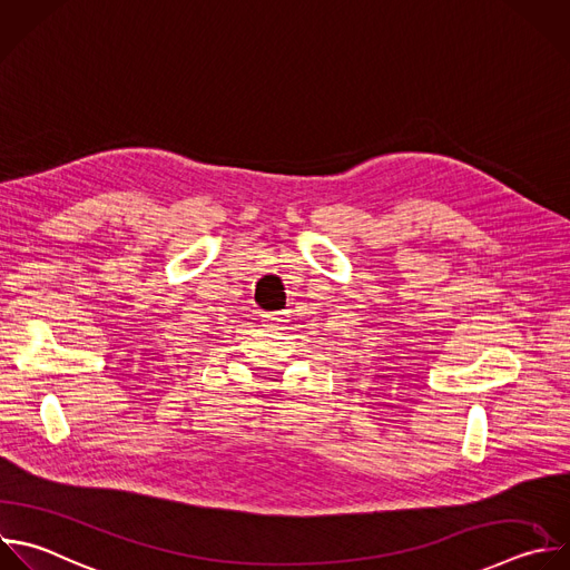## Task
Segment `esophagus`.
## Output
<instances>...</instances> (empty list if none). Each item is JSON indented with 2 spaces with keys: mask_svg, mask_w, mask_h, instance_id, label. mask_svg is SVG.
<instances>
[{
  "mask_svg": "<svg viewBox=\"0 0 570 570\" xmlns=\"http://www.w3.org/2000/svg\"><path fill=\"white\" fill-rule=\"evenodd\" d=\"M285 321H287L285 312H274V314H265V323H267V325H272V327H278V325H283Z\"/></svg>",
  "mask_w": 570,
  "mask_h": 570,
  "instance_id": "34e87169",
  "label": "esophagus"
}]
</instances>
